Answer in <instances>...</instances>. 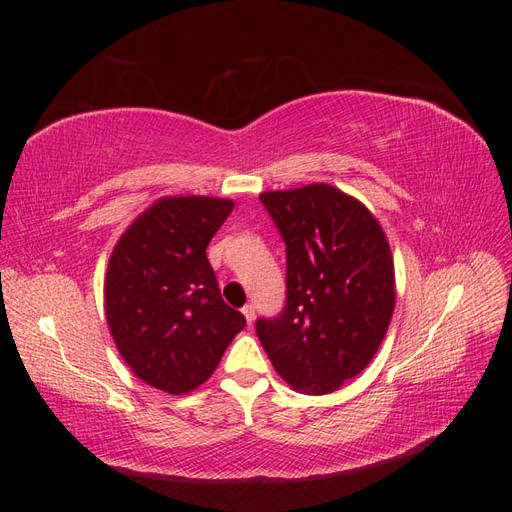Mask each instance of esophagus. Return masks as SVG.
I'll use <instances>...</instances> for the list:
<instances>
[{"label": "esophagus", "mask_w": 512, "mask_h": 512, "mask_svg": "<svg viewBox=\"0 0 512 512\" xmlns=\"http://www.w3.org/2000/svg\"><path fill=\"white\" fill-rule=\"evenodd\" d=\"M241 312H243V316H245V320H247V324H252L254 322V318H256V309H254V305H243L241 307Z\"/></svg>", "instance_id": "obj_1"}]
</instances>
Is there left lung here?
<instances>
[{"instance_id": "obj_1", "label": "left lung", "mask_w": 512, "mask_h": 512, "mask_svg": "<svg viewBox=\"0 0 512 512\" xmlns=\"http://www.w3.org/2000/svg\"><path fill=\"white\" fill-rule=\"evenodd\" d=\"M286 243V305L256 333L294 391L327 395L369 365L395 309V267L378 220L327 183L260 194Z\"/></svg>"}]
</instances>
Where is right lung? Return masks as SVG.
<instances>
[{
  "label": "right lung",
  "instance_id": "right-lung-1",
  "mask_svg": "<svg viewBox=\"0 0 512 512\" xmlns=\"http://www.w3.org/2000/svg\"><path fill=\"white\" fill-rule=\"evenodd\" d=\"M232 207L228 198H160L128 226L108 260V329L132 374L153 389L194 391L245 327V316L224 303L207 260V245Z\"/></svg>",
  "mask_w": 512,
  "mask_h": 512
}]
</instances>
